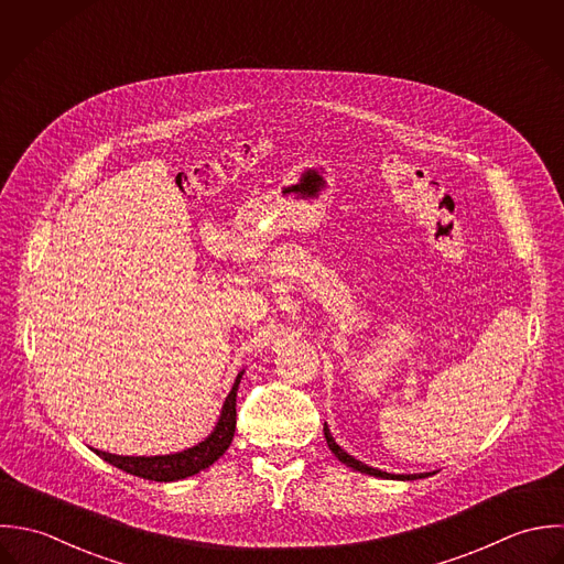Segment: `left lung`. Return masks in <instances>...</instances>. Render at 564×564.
<instances>
[{"label":"left lung","instance_id":"left-lung-1","mask_svg":"<svg viewBox=\"0 0 564 564\" xmlns=\"http://www.w3.org/2000/svg\"><path fill=\"white\" fill-rule=\"evenodd\" d=\"M324 435H326V442H328V446H330V451L335 453V457L339 459V462H344L346 466H350V468H355V470H361V473H366V475H375V477H382V479H406V481H411V479H422V477H426L424 473L422 475H391V473H382V470H378V468H372V466H368V464H364V462H359V459H355L352 455H348L335 440H333V435H330V429L324 424Z\"/></svg>","mask_w":564,"mask_h":564}]
</instances>
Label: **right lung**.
I'll return each instance as SVG.
<instances>
[{"mask_svg": "<svg viewBox=\"0 0 564 564\" xmlns=\"http://www.w3.org/2000/svg\"><path fill=\"white\" fill-rule=\"evenodd\" d=\"M240 378H242V372L236 376V382L225 398L216 429L209 433V437H205L203 442H198L188 451H182L175 455H160V457H122V455H111L105 451H96V455L102 457L105 462L113 464L116 468H120L129 475L149 479V481H177V479H186L189 475L205 470L231 444V437L236 431V391H238Z\"/></svg>", "mask_w": 564, "mask_h": 564, "instance_id": "1", "label": "right lung"}]
</instances>
